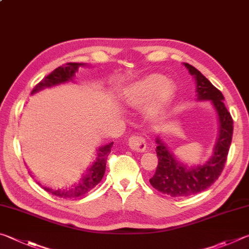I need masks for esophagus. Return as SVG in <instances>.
I'll return each instance as SVG.
<instances>
[{
    "label": "esophagus",
    "instance_id": "34e87169",
    "mask_svg": "<svg viewBox=\"0 0 249 249\" xmlns=\"http://www.w3.org/2000/svg\"><path fill=\"white\" fill-rule=\"evenodd\" d=\"M128 145L131 150L136 152H143L146 149L145 139L141 136H133L129 139Z\"/></svg>",
    "mask_w": 249,
    "mask_h": 249
}]
</instances>
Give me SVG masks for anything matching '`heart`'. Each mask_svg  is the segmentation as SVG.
<instances>
[{
    "mask_svg": "<svg viewBox=\"0 0 249 249\" xmlns=\"http://www.w3.org/2000/svg\"><path fill=\"white\" fill-rule=\"evenodd\" d=\"M176 93L175 84L158 73L147 74L133 82L122 93V102L129 108H141L147 105L153 116L160 115Z\"/></svg>",
    "mask_w": 249,
    "mask_h": 249,
    "instance_id": "b5f03b06",
    "label": "heart"
}]
</instances>
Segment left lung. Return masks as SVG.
<instances>
[{
  "label": "left lung",
  "instance_id": "left-lung-1",
  "mask_svg": "<svg viewBox=\"0 0 249 249\" xmlns=\"http://www.w3.org/2000/svg\"><path fill=\"white\" fill-rule=\"evenodd\" d=\"M195 78L198 102L210 100L219 120V134L208 160L194 166L180 162L158 134L155 138L159 164L150 179L153 188L172 197H189L201 193L214 182L223 171L233 136V119L224 105L221 91L193 65L184 63Z\"/></svg>",
  "mask_w": 249,
  "mask_h": 249
}]
</instances>
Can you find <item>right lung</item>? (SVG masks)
<instances>
[{
    "label": "right lung",
    "mask_w": 249,
    "mask_h": 249,
    "mask_svg": "<svg viewBox=\"0 0 249 249\" xmlns=\"http://www.w3.org/2000/svg\"><path fill=\"white\" fill-rule=\"evenodd\" d=\"M85 65L89 64L67 63L63 67L56 68L54 71H52L49 75L46 76L39 84L36 85V87L32 91V95L37 94L46 89H51V87L65 84V83L74 82V77H75V73L78 71V68L85 67ZM112 144L113 142H109L107 144L97 147L95 160L86 168V171L82 174L81 178L75 184L64 187V188H51V187L43 186L40 182L37 181L38 185H40L48 193L60 198H77L86 195L89 191L95 188L99 184L100 180L103 179L105 171H106V160L111 151Z\"/></svg>",
    "instance_id": "right-lung-1"
}]
</instances>
